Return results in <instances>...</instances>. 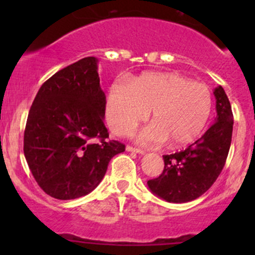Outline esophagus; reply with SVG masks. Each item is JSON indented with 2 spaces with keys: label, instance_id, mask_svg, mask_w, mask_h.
Returning <instances> with one entry per match:
<instances>
[{
  "label": "esophagus",
  "instance_id": "obj_1",
  "mask_svg": "<svg viewBox=\"0 0 255 255\" xmlns=\"http://www.w3.org/2000/svg\"><path fill=\"white\" fill-rule=\"evenodd\" d=\"M127 149L128 151H133V153H138V154H144L145 153V151L143 150V149H139V148H133L132 145H127Z\"/></svg>",
  "mask_w": 255,
  "mask_h": 255
}]
</instances>
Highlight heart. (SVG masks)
Wrapping results in <instances>:
<instances>
[{"mask_svg": "<svg viewBox=\"0 0 255 255\" xmlns=\"http://www.w3.org/2000/svg\"><path fill=\"white\" fill-rule=\"evenodd\" d=\"M212 110L206 84L190 81L176 73H144L130 84L117 81L107 96V121L113 133L128 135L150 112V126L138 140L145 144L182 146L205 129Z\"/></svg>", "mask_w": 255, "mask_h": 255, "instance_id": "obj_1", "label": "heart"}]
</instances>
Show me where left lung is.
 <instances>
[{
  "mask_svg": "<svg viewBox=\"0 0 255 255\" xmlns=\"http://www.w3.org/2000/svg\"><path fill=\"white\" fill-rule=\"evenodd\" d=\"M216 122L185 150L163 155L164 170L148 181L153 194L168 202L197 199L217 180L226 164L233 130V113L222 86L215 89Z\"/></svg>",
  "mask_w": 255,
  "mask_h": 255,
  "instance_id": "1",
  "label": "left lung"
}]
</instances>
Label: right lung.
Instances as JSON below:
<instances>
[{
	"label": "right lung",
	"instance_id": "add662e5",
	"mask_svg": "<svg viewBox=\"0 0 255 255\" xmlns=\"http://www.w3.org/2000/svg\"><path fill=\"white\" fill-rule=\"evenodd\" d=\"M97 59L87 56L40 86L24 129L25 160L40 189L58 200L90 194L125 144L109 140Z\"/></svg>",
	"mask_w": 255,
	"mask_h": 255
}]
</instances>
